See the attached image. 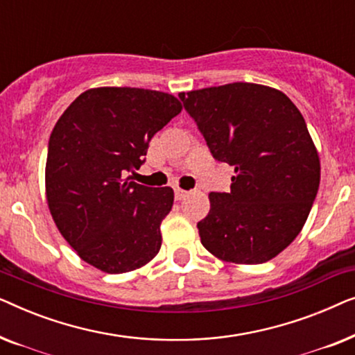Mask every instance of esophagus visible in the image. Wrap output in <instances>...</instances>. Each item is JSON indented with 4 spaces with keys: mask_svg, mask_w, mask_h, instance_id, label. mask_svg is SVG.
<instances>
[{
    "mask_svg": "<svg viewBox=\"0 0 355 355\" xmlns=\"http://www.w3.org/2000/svg\"><path fill=\"white\" fill-rule=\"evenodd\" d=\"M187 193H189L187 191H182V189H179V187L174 189V198H176V200H182Z\"/></svg>",
    "mask_w": 355,
    "mask_h": 355,
    "instance_id": "esophagus-1",
    "label": "esophagus"
}]
</instances>
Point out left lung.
<instances>
[{"instance_id": "8db88e82", "label": "left lung", "mask_w": 355, "mask_h": 355, "mask_svg": "<svg viewBox=\"0 0 355 355\" xmlns=\"http://www.w3.org/2000/svg\"><path fill=\"white\" fill-rule=\"evenodd\" d=\"M213 158L234 168L231 192H211L197 223L218 259L255 265L295 239L320 186V159L307 124L283 92L234 82L179 94Z\"/></svg>"}]
</instances>
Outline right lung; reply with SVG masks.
<instances>
[{
	"mask_svg": "<svg viewBox=\"0 0 355 355\" xmlns=\"http://www.w3.org/2000/svg\"><path fill=\"white\" fill-rule=\"evenodd\" d=\"M181 108L164 92L100 87L77 96L53 129L45 169L51 216L77 255L105 273L140 268L162 247L173 189L128 176Z\"/></svg>",
	"mask_w": 355,
	"mask_h": 355,
	"instance_id": "add662e5",
	"label": "right lung"
}]
</instances>
